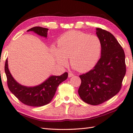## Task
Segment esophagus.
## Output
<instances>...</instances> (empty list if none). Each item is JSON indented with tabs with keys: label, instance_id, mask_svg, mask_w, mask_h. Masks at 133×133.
Returning a JSON list of instances; mask_svg holds the SVG:
<instances>
[{
	"label": "esophagus",
	"instance_id": "34e87169",
	"mask_svg": "<svg viewBox=\"0 0 133 133\" xmlns=\"http://www.w3.org/2000/svg\"><path fill=\"white\" fill-rule=\"evenodd\" d=\"M73 76H74V74H73V73H69V75H68V77H73Z\"/></svg>",
	"mask_w": 133,
	"mask_h": 133
}]
</instances>
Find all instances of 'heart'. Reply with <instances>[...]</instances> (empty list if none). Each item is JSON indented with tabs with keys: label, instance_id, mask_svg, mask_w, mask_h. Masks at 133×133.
Returning <instances> with one entry per match:
<instances>
[{
	"label": "heart",
	"instance_id": "heart-1",
	"mask_svg": "<svg viewBox=\"0 0 133 133\" xmlns=\"http://www.w3.org/2000/svg\"><path fill=\"white\" fill-rule=\"evenodd\" d=\"M52 51L55 59L62 66L70 63L79 72L90 70L97 63L102 51L101 40L95 35L77 31L64 33L57 41V48L53 46Z\"/></svg>",
	"mask_w": 133,
	"mask_h": 133
}]
</instances>
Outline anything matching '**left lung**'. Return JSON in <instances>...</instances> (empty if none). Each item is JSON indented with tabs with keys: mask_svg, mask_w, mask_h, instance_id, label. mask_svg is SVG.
Segmentation results:
<instances>
[{
	"mask_svg": "<svg viewBox=\"0 0 133 133\" xmlns=\"http://www.w3.org/2000/svg\"><path fill=\"white\" fill-rule=\"evenodd\" d=\"M96 33L102 43L101 58L92 69L79 76L78 91L81 99L91 105L101 104L116 95L126 72L124 50L115 37L99 28Z\"/></svg>",
	"mask_w": 133,
	"mask_h": 133,
	"instance_id": "obj_1",
	"label": "left lung"
}]
</instances>
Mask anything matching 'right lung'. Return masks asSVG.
Returning <instances> with one entry per match:
<instances>
[{"instance_id": "right-lung-1", "label": "right lung", "mask_w": 133, "mask_h": 133, "mask_svg": "<svg viewBox=\"0 0 133 133\" xmlns=\"http://www.w3.org/2000/svg\"><path fill=\"white\" fill-rule=\"evenodd\" d=\"M48 28L35 26L27 31H34L38 35L47 37ZM7 83L9 90L23 103L31 107H42L49 103L54 98L57 87L67 78L68 73L65 72L60 76H52L39 85L25 87L18 84L12 77L8 68V59L4 66Z\"/></svg>"}]
</instances>
